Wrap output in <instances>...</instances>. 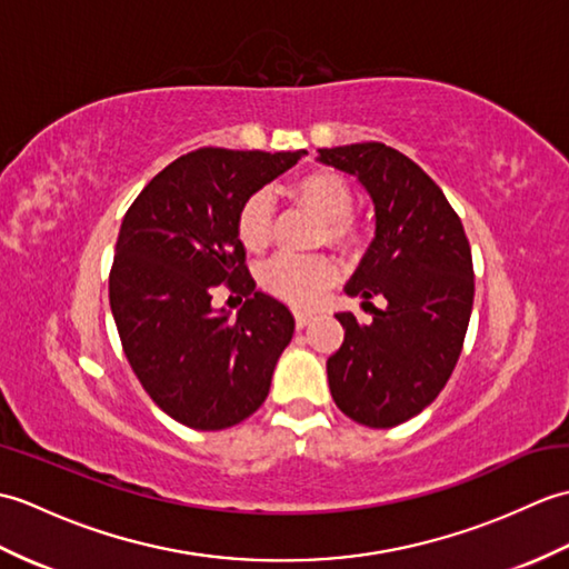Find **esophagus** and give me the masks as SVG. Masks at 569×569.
I'll list each match as a JSON object with an SVG mask.
<instances>
[{
	"label": "esophagus",
	"mask_w": 569,
	"mask_h": 569,
	"mask_svg": "<svg viewBox=\"0 0 569 569\" xmlns=\"http://www.w3.org/2000/svg\"><path fill=\"white\" fill-rule=\"evenodd\" d=\"M293 316H296V328L298 330H303L306 325L312 320V312H308V310H296Z\"/></svg>",
	"instance_id": "1"
}]
</instances>
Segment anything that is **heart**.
<instances>
[{
	"mask_svg": "<svg viewBox=\"0 0 569 569\" xmlns=\"http://www.w3.org/2000/svg\"><path fill=\"white\" fill-rule=\"evenodd\" d=\"M288 196L303 208L316 212L322 220L320 244L337 247L340 251H357L361 247V227L352 217L355 190L349 180L330 171V168H316L298 176L288 186ZM237 239L249 253H261L271 241V200L263 192H253L237 212ZM337 263L316 253V257H276L266 263L261 271V286L271 296L293 306H316L320 296L337 281Z\"/></svg>",
	"mask_w": 569,
	"mask_h": 569,
	"instance_id": "heart-1",
	"label": "heart"
}]
</instances>
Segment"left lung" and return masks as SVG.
Here are the masks:
<instances>
[{"label": "left lung", "instance_id": "8db88e82", "mask_svg": "<svg viewBox=\"0 0 569 569\" xmlns=\"http://www.w3.org/2000/svg\"><path fill=\"white\" fill-rule=\"evenodd\" d=\"M318 153L357 176L377 210V237L345 288L371 320L335 316L345 342L328 359L330 391L361 426H401L438 398L462 352L475 303L469 239L438 183L401 151L365 141Z\"/></svg>", "mask_w": 569, "mask_h": 569}]
</instances>
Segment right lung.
I'll return each mask as SVG.
<instances>
[{"label": "right lung", "mask_w": 569, "mask_h": 569, "mask_svg": "<svg viewBox=\"0 0 569 569\" xmlns=\"http://www.w3.org/2000/svg\"><path fill=\"white\" fill-rule=\"evenodd\" d=\"M303 153L190 151L124 214L110 271L119 340L143 391L188 428H232L269 396L296 322L283 303L253 291L234 222L244 200ZM217 284L246 296L237 321L211 310Z\"/></svg>", "instance_id": "right-lung-1"}]
</instances>
